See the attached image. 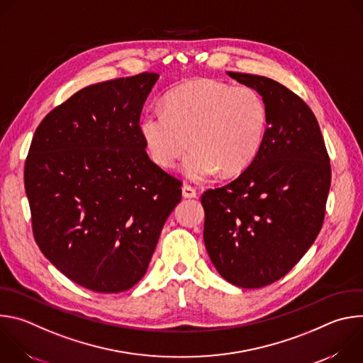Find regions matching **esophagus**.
Returning <instances> with one entry per match:
<instances>
[{"label":"esophagus","mask_w":363,"mask_h":363,"mask_svg":"<svg viewBox=\"0 0 363 363\" xmlns=\"http://www.w3.org/2000/svg\"><path fill=\"white\" fill-rule=\"evenodd\" d=\"M182 196L184 198H195L196 196V191L192 186H189V185H184L182 186Z\"/></svg>","instance_id":"esophagus-1"}]
</instances>
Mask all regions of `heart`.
Returning a JSON list of instances; mask_svg holds the SVG:
<instances>
[{
    "label": "heart",
    "instance_id": "heart-1",
    "mask_svg": "<svg viewBox=\"0 0 363 363\" xmlns=\"http://www.w3.org/2000/svg\"><path fill=\"white\" fill-rule=\"evenodd\" d=\"M269 126L263 96L250 86L211 79L186 82L172 90L165 108L140 119V133L152 160L172 168L191 147L184 174L202 182L218 171L242 172L260 152Z\"/></svg>",
    "mask_w": 363,
    "mask_h": 363
}]
</instances>
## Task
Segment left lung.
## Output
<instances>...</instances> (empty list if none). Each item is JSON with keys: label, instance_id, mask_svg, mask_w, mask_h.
Segmentation results:
<instances>
[{"label": "left lung", "instance_id": "8db88e82", "mask_svg": "<svg viewBox=\"0 0 363 363\" xmlns=\"http://www.w3.org/2000/svg\"><path fill=\"white\" fill-rule=\"evenodd\" d=\"M228 76L263 96L269 126L245 171L202 195L203 242L223 279L258 289L286 276L315 242L330 165L316 116L297 94L269 77Z\"/></svg>", "mask_w": 363, "mask_h": 363}]
</instances>
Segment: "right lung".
I'll list each match as a JSON object with an SVG mask.
<instances>
[{"label": "right lung", "mask_w": 363, "mask_h": 363, "mask_svg": "<svg viewBox=\"0 0 363 363\" xmlns=\"http://www.w3.org/2000/svg\"><path fill=\"white\" fill-rule=\"evenodd\" d=\"M157 73L87 86L38 125L24 169L34 238L50 263L97 293L146 273L181 181L153 164L139 118Z\"/></svg>", "instance_id": "1"}]
</instances>
